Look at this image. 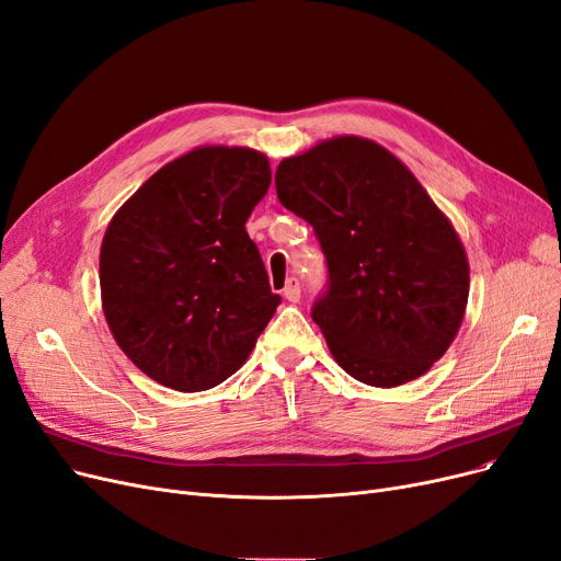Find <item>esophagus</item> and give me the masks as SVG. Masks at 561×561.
Wrapping results in <instances>:
<instances>
[{
    "label": "esophagus",
    "instance_id": "obj_1",
    "mask_svg": "<svg viewBox=\"0 0 561 561\" xmlns=\"http://www.w3.org/2000/svg\"><path fill=\"white\" fill-rule=\"evenodd\" d=\"M284 298L288 302H298L300 300V282L296 277H290L284 286Z\"/></svg>",
    "mask_w": 561,
    "mask_h": 561
}]
</instances>
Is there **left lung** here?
Segmentation results:
<instances>
[{"instance_id":"8db88e82","label":"left lung","mask_w":561,"mask_h":561,"mask_svg":"<svg viewBox=\"0 0 561 561\" xmlns=\"http://www.w3.org/2000/svg\"><path fill=\"white\" fill-rule=\"evenodd\" d=\"M275 185L325 254L330 284L311 319L339 367L371 387L424 376L451 346L470 294L449 217L394 153L355 135L284 158Z\"/></svg>"}]
</instances>
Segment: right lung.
<instances>
[{
  "mask_svg": "<svg viewBox=\"0 0 561 561\" xmlns=\"http://www.w3.org/2000/svg\"><path fill=\"white\" fill-rule=\"evenodd\" d=\"M271 162L245 146H199L167 162L116 210L101 245L103 313L137 369L202 392L250 357L282 298L248 217Z\"/></svg>",
  "mask_w": 561,
  "mask_h": 561,
  "instance_id": "right-lung-1",
  "label": "right lung"
}]
</instances>
